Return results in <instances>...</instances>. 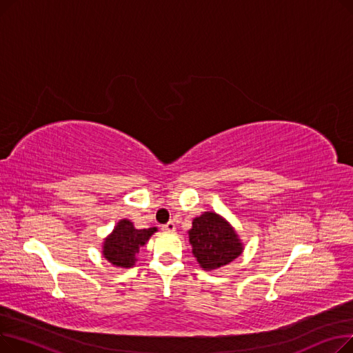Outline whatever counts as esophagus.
I'll return each mask as SVG.
<instances>
[{"mask_svg":"<svg viewBox=\"0 0 353 353\" xmlns=\"http://www.w3.org/2000/svg\"><path fill=\"white\" fill-rule=\"evenodd\" d=\"M163 230H165V232H174V230H176V225H174V221H169V223L163 225Z\"/></svg>","mask_w":353,"mask_h":353,"instance_id":"34e87169","label":"esophagus"}]
</instances>
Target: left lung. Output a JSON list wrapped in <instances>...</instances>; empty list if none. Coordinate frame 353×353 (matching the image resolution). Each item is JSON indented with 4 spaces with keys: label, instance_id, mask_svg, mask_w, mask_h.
Wrapping results in <instances>:
<instances>
[{
    "label": "left lung",
    "instance_id": "obj_1",
    "mask_svg": "<svg viewBox=\"0 0 353 353\" xmlns=\"http://www.w3.org/2000/svg\"><path fill=\"white\" fill-rule=\"evenodd\" d=\"M188 233L193 254L205 270L229 265L243 252L236 230L214 212H205L193 219V226Z\"/></svg>",
    "mask_w": 353,
    "mask_h": 353
}]
</instances>
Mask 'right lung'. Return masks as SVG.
Listing matches in <instances>:
<instances>
[{"instance_id": "add662e5", "label": "right lung", "mask_w": 353, "mask_h": 353, "mask_svg": "<svg viewBox=\"0 0 353 353\" xmlns=\"http://www.w3.org/2000/svg\"><path fill=\"white\" fill-rule=\"evenodd\" d=\"M157 232L156 228L136 229L127 219L120 220L114 230L104 239L103 256L119 268H132L136 263V254L145 245L150 236Z\"/></svg>"}]
</instances>
